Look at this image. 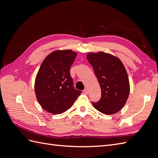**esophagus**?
I'll return each instance as SVG.
<instances>
[{"instance_id": "esophagus-1", "label": "esophagus", "mask_w": 158, "mask_h": 158, "mask_svg": "<svg viewBox=\"0 0 158 158\" xmlns=\"http://www.w3.org/2000/svg\"><path fill=\"white\" fill-rule=\"evenodd\" d=\"M83 93L85 94V95H88V89L87 88H85L84 90H83Z\"/></svg>"}]
</instances>
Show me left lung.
<instances>
[{
  "label": "left lung",
  "mask_w": 158,
  "mask_h": 158,
  "mask_svg": "<svg viewBox=\"0 0 158 158\" xmlns=\"http://www.w3.org/2000/svg\"><path fill=\"white\" fill-rule=\"evenodd\" d=\"M87 59L92 64L102 91L97 103L92 102L98 111L106 114L117 113L125 106L130 92L127 70L118 57L107 52H89Z\"/></svg>",
  "instance_id": "obj_1"
}]
</instances>
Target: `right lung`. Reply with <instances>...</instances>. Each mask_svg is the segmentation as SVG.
Returning <instances> with one entry per match:
<instances>
[{"mask_svg": "<svg viewBox=\"0 0 158 158\" xmlns=\"http://www.w3.org/2000/svg\"><path fill=\"white\" fill-rule=\"evenodd\" d=\"M76 55L70 49L57 50L43 61L35 77V92L38 102L47 112H65L82 93L74 88L70 74Z\"/></svg>", "mask_w": 158, "mask_h": 158, "instance_id": "right-lung-1", "label": "right lung"}]
</instances>
